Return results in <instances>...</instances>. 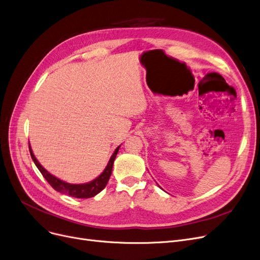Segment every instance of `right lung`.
<instances>
[{
  "label": "right lung",
  "mask_w": 260,
  "mask_h": 260,
  "mask_svg": "<svg viewBox=\"0 0 260 260\" xmlns=\"http://www.w3.org/2000/svg\"><path fill=\"white\" fill-rule=\"evenodd\" d=\"M29 146V153L31 156L32 161L35 162L36 167L39 169V171L41 172V174L43 175V177L47 179V182L58 192L61 193H66L68 196H71L73 198H78V199H88V198H92L94 196H96L98 193H100L102 191L109 180V177L111 175L112 172V166H114V161L116 159V156L119 152L120 145L115 150L114 154L111 155L110 159L105 168V170L101 173L100 176H98L95 179L91 180V182L86 183V184H69L66 183L63 180L57 178L56 176L52 175L50 172H48L46 169H44L39 161L36 159L35 155H34L30 144H28Z\"/></svg>",
  "instance_id": "obj_1"
}]
</instances>
